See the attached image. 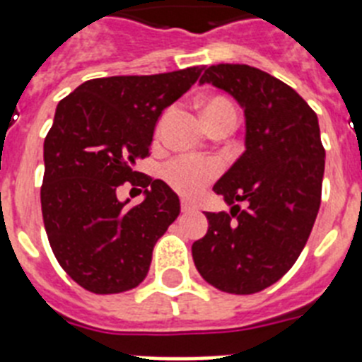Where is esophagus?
Masks as SVG:
<instances>
[{
	"label": "esophagus",
	"instance_id": "esophagus-1",
	"mask_svg": "<svg viewBox=\"0 0 362 362\" xmlns=\"http://www.w3.org/2000/svg\"><path fill=\"white\" fill-rule=\"evenodd\" d=\"M196 204L187 199H181V212H196Z\"/></svg>",
	"mask_w": 362,
	"mask_h": 362
}]
</instances>
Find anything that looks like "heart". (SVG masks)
<instances>
[{
  "label": "heart",
  "mask_w": 362,
  "mask_h": 362,
  "mask_svg": "<svg viewBox=\"0 0 362 362\" xmlns=\"http://www.w3.org/2000/svg\"><path fill=\"white\" fill-rule=\"evenodd\" d=\"M201 110L209 129L216 121L223 117H233L238 119V110L230 99L223 95H214L201 101ZM219 159L209 158V156H179L170 159L163 166V177L177 194L185 197L199 196L204 188L212 183L214 179L221 174Z\"/></svg>",
  "instance_id": "b5f03b06"
}]
</instances>
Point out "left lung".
<instances>
[{
  "label": "left lung",
  "instance_id": "1",
  "mask_svg": "<svg viewBox=\"0 0 362 362\" xmlns=\"http://www.w3.org/2000/svg\"><path fill=\"white\" fill-rule=\"evenodd\" d=\"M199 81L243 105L246 150L214 185L232 210L206 212L209 232L192 245V257L217 290L250 296L293 267L317 217L325 174L317 114L292 86L254 66L219 63Z\"/></svg>",
  "mask_w": 362,
  "mask_h": 362
}]
</instances>
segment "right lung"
<instances>
[{
	"instance_id": "obj_1",
	"label": "right lung",
	"mask_w": 362,
	"mask_h": 362,
	"mask_svg": "<svg viewBox=\"0 0 362 362\" xmlns=\"http://www.w3.org/2000/svg\"><path fill=\"white\" fill-rule=\"evenodd\" d=\"M203 69L88 79L57 105L43 145L41 212L57 263L88 292L136 288L148 274L153 245L179 216L170 187L134 165L150 156L163 108ZM124 182L145 187L146 201L121 204L115 194Z\"/></svg>"
}]
</instances>
